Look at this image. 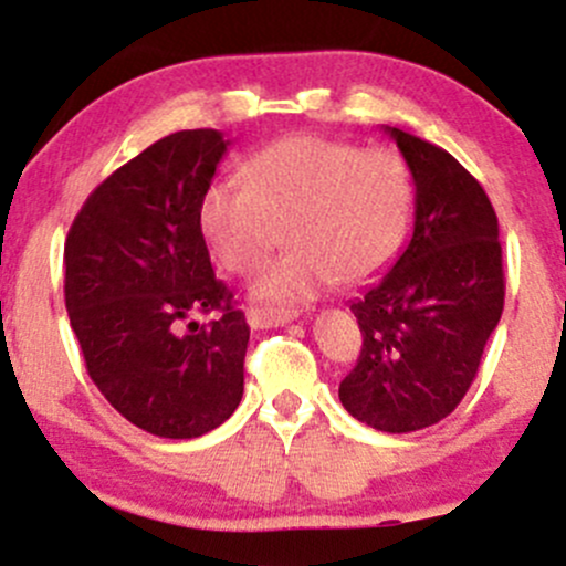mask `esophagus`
I'll return each mask as SVG.
<instances>
[{"label": "esophagus", "mask_w": 566, "mask_h": 566, "mask_svg": "<svg viewBox=\"0 0 566 566\" xmlns=\"http://www.w3.org/2000/svg\"><path fill=\"white\" fill-rule=\"evenodd\" d=\"M290 319H295L293 308H265V306H249L247 323L249 328L263 331V328H279V325H287Z\"/></svg>", "instance_id": "obj_1"}]
</instances>
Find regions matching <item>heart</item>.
<instances>
[{"label":"heart","mask_w":566,"mask_h":566,"mask_svg":"<svg viewBox=\"0 0 566 566\" xmlns=\"http://www.w3.org/2000/svg\"><path fill=\"white\" fill-rule=\"evenodd\" d=\"M241 176L203 189L200 233L224 271L252 273L284 228L293 249L254 282V295L279 306L377 273L412 217V176L385 146L293 135L260 148Z\"/></svg>","instance_id":"heart-1"}]
</instances>
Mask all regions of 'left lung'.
Listing matches in <instances>:
<instances>
[{"label": "left lung", "instance_id": "left-lung-1", "mask_svg": "<svg viewBox=\"0 0 566 566\" xmlns=\"http://www.w3.org/2000/svg\"><path fill=\"white\" fill-rule=\"evenodd\" d=\"M415 181V230L358 301L363 347L338 385L344 409L388 433L448 418L478 377L504 308L499 219L480 181L444 148L385 127Z\"/></svg>", "mask_w": 566, "mask_h": 566}]
</instances>
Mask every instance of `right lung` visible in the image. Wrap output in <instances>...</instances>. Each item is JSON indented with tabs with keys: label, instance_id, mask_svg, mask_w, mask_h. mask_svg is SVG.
<instances>
[{
	"label": "right lung",
	"instance_id": "obj_1",
	"mask_svg": "<svg viewBox=\"0 0 566 566\" xmlns=\"http://www.w3.org/2000/svg\"><path fill=\"white\" fill-rule=\"evenodd\" d=\"M228 143L219 129L151 143L88 195L64 241V303L88 377L154 437H203L243 396L249 325L198 222ZM195 313L218 317L200 326Z\"/></svg>",
	"mask_w": 566,
	"mask_h": 566
}]
</instances>
